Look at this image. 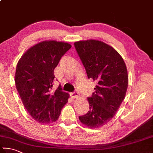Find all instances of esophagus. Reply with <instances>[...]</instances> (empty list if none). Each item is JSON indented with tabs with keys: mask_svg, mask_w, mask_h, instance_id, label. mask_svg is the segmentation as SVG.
<instances>
[{
	"mask_svg": "<svg viewBox=\"0 0 153 153\" xmlns=\"http://www.w3.org/2000/svg\"><path fill=\"white\" fill-rule=\"evenodd\" d=\"M70 96L72 98H77L79 96V94L77 91H74V92H72L70 94Z\"/></svg>",
	"mask_w": 153,
	"mask_h": 153,
	"instance_id": "esophagus-1",
	"label": "esophagus"
}]
</instances>
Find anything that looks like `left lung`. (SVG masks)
Returning <instances> with one entry per match:
<instances>
[{"label":"left lung","mask_w":153,"mask_h":153,"mask_svg":"<svg viewBox=\"0 0 153 153\" xmlns=\"http://www.w3.org/2000/svg\"><path fill=\"white\" fill-rule=\"evenodd\" d=\"M88 78L97 82L95 92L88 98L90 110L79 116L91 128L104 126L112 120L126 96L128 76L123 57L112 47L99 40L74 43Z\"/></svg>","instance_id":"left-lung-1"}]
</instances>
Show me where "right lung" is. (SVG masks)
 Returning a JSON list of instances; mask_svg holds the SVG:
<instances>
[{
	"instance_id": "add662e5",
	"label": "right lung",
	"mask_w": 153,
	"mask_h": 153,
	"mask_svg": "<svg viewBox=\"0 0 153 153\" xmlns=\"http://www.w3.org/2000/svg\"><path fill=\"white\" fill-rule=\"evenodd\" d=\"M71 45L57 41H44L31 47L17 63L16 90L31 117L42 124L56 121L69 96L59 86L52 91L54 69Z\"/></svg>"
}]
</instances>
